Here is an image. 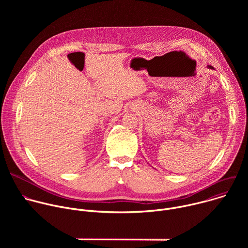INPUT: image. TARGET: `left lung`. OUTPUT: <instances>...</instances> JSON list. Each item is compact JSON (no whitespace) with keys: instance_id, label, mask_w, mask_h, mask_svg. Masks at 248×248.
<instances>
[{"instance_id":"obj_1","label":"left lung","mask_w":248,"mask_h":248,"mask_svg":"<svg viewBox=\"0 0 248 248\" xmlns=\"http://www.w3.org/2000/svg\"><path fill=\"white\" fill-rule=\"evenodd\" d=\"M208 68H213V66H212V65H208Z\"/></svg>"}]
</instances>
